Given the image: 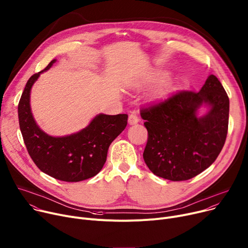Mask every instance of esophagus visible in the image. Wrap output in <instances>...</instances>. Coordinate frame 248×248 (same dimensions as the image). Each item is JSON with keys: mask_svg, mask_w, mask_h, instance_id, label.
I'll return each mask as SVG.
<instances>
[{"mask_svg": "<svg viewBox=\"0 0 248 248\" xmlns=\"http://www.w3.org/2000/svg\"><path fill=\"white\" fill-rule=\"evenodd\" d=\"M128 122L130 125H135L139 122V118L138 116L136 115V114H131V115L129 116V119H128Z\"/></svg>", "mask_w": 248, "mask_h": 248, "instance_id": "1", "label": "esophagus"}]
</instances>
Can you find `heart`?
I'll return each mask as SVG.
<instances>
[{
    "label": "heart",
    "mask_w": 248,
    "mask_h": 248,
    "mask_svg": "<svg viewBox=\"0 0 248 248\" xmlns=\"http://www.w3.org/2000/svg\"><path fill=\"white\" fill-rule=\"evenodd\" d=\"M161 93H162V94H164V93H166V90H163V91H162V92H161Z\"/></svg>",
    "instance_id": "heart-1"
}]
</instances>
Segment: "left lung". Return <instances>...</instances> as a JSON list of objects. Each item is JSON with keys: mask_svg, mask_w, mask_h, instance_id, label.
<instances>
[{"mask_svg": "<svg viewBox=\"0 0 248 248\" xmlns=\"http://www.w3.org/2000/svg\"><path fill=\"white\" fill-rule=\"evenodd\" d=\"M208 110L199 116L201 108ZM230 99L211 74L199 92L179 91L141 110L148 131L143 158L154 175L174 182L189 180L211 166L224 145Z\"/></svg>", "mask_w": 248, "mask_h": 248, "instance_id": "obj_1", "label": "left lung"}]
</instances>
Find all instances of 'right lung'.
I'll use <instances>...</instances> for the list:
<instances>
[{
    "instance_id": "1",
    "label": "right lung",
    "mask_w": 248,
    "mask_h": 248,
    "mask_svg": "<svg viewBox=\"0 0 248 248\" xmlns=\"http://www.w3.org/2000/svg\"><path fill=\"white\" fill-rule=\"evenodd\" d=\"M55 62L51 61L28 80L18 102V123L29 154L42 172L60 181L80 182L100 172L110 144L126 128L128 115L100 113L85 128L70 135L55 137L46 134L32 116L31 90L40 75Z\"/></svg>"
}]
</instances>
